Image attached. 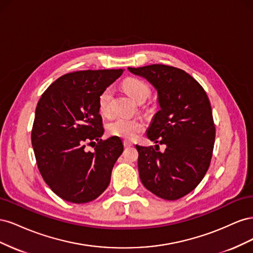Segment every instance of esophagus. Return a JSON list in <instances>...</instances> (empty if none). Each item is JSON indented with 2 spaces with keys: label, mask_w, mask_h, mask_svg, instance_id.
Returning <instances> with one entry per match:
<instances>
[{
  "label": "esophagus",
  "mask_w": 253,
  "mask_h": 253,
  "mask_svg": "<svg viewBox=\"0 0 253 253\" xmlns=\"http://www.w3.org/2000/svg\"><path fill=\"white\" fill-rule=\"evenodd\" d=\"M124 144H125V147H126V148L133 147V142H131V141H127V140H125V141H124Z\"/></svg>",
  "instance_id": "1"
}]
</instances>
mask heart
<instances>
[{
    "label": "heart",
    "instance_id": "obj_1",
    "mask_svg": "<svg viewBox=\"0 0 253 253\" xmlns=\"http://www.w3.org/2000/svg\"><path fill=\"white\" fill-rule=\"evenodd\" d=\"M124 87L127 95L134 101L138 102L142 99L150 96L151 89L143 81L139 79L129 78L125 81ZM113 97V88L111 86L106 87L99 96L98 104L99 110L103 115H109L111 112V101ZM144 127L143 122L138 119H131L126 117H117L113 119L108 125V131L111 135L121 137L125 139H134Z\"/></svg>",
    "mask_w": 253,
    "mask_h": 253
}]
</instances>
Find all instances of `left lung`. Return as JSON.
<instances>
[{
    "label": "left lung",
    "mask_w": 253,
    "mask_h": 253,
    "mask_svg": "<svg viewBox=\"0 0 253 253\" xmlns=\"http://www.w3.org/2000/svg\"><path fill=\"white\" fill-rule=\"evenodd\" d=\"M157 93L159 111L147 137L166 145L164 152L136 144L142 185L164 200L175 201L193 191L210 166L215 126L206 91L179 68L153 64L127 68Z\"/></svg>",
    "instance_id": "left-lung-1"
}]
</instances>
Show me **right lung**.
Returning a JSON list of instances; mask_svg holds the SVG:
<instances>
[{
  "label": "right lung",
  "instance_id": "add662e5",
  "mask_svg": "<svg viewBox=\"0 0 253 253\" xmlns=\"http://www.w3.org/2000/svg\"><path fill=\"white\" fill-rule=\"evenodd\" d=\"M124 73L119 70L66 74L44 91L36 108L32 143L43 179L59 197L74 204L94 201L108 188L124 152L118 136L102 141L98 99ZM99 141L94 152L88 141Z\"/></svg>",
  "mask_w": 253,
  "mask_h": 253
}]
</instances>
